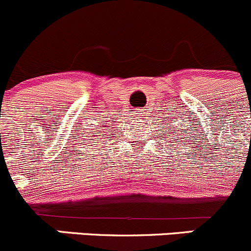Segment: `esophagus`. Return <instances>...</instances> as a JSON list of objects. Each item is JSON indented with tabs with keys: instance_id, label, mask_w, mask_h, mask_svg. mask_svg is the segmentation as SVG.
Returning a JSON list of instances; mask_svg holds the SVG:
<instances>
[{
	"instance_id": "1",
	"label": "esophagus",
	"mask_w": 251,
	"mask_h": 251,
	"mask_svg": "<svg viewBox=\"0 0 251 251\" xmlns=\"http://www.w3.org/2000/svg\"><path fill=\"white\" fill-rule=\"evenodd\" d=\"M135 114L136 115H140V114H142V113H140V110H135Z\"/></svg>"
}]
</instances>
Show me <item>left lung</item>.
<instances>
[{
  "mask_svg": "<svg viewBox=\"0 0 251 251\" xmlns=\"http://www.w3.org/2000/svg\"><path fill=\"white\" fill-rule=\"evenodd\" d=\"M163 127H164V126H163ZM160 130H161V128H160ZM161 132H164V131H161ZM170 133H171V135H175V136H176V131H175V130L173 131V130H171V128H168V133H166V135L170 136ZM177 138H178V140H177V142L181 141V140H179V137H177ZM184 140H187V137L184 138Z\"/></svg>",
  "mask_w": 251,
  "mask_h": 251,
  "instance_id": "left-lung-1",
  "label": "left lung"
}]
</instances>
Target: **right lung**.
<instances>
[{
	"label": "right lung",
	"instance_id": "add662e5",
	"mask_svg": "<svg viewBox=\"0 0 251 251\" xmlns=\"http://www.w3.org/2000/svg\"><path fill=\"white\" fill-rule=\"evenodd\" d=\"M103 131L102 130H97V128H96V131H90V135H87V137L92 138V140H90L89 138H87L88 141H100V140H103L102 137H105V135H103ZM83 137H86V136H83ZM93 143H96V142H93ZM93 146V144H92Z\"/></svg>",
	"mask_w": 251,
	"mask_h": 251
}]
</instances>
